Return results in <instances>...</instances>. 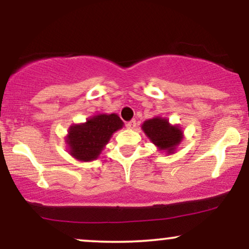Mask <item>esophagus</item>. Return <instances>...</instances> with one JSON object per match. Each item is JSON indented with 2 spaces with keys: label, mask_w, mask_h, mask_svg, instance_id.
<instances>
[{
  "label": "esophagus",
  "mask_w": 249,
  "mask_h": 249,
  "mask_svg": "<svg viewBox=\"0 0 249 249\" xmlns=\"http://www.w3.org/2000/svg\"><path fill=\"white\" fill-rule=\"evenodd\" d=\"M126 126H127V128H134V127H136V121H134V119H132V121L127 122L126 123Z\"/></svg>",
  "instance_id": "esophagus-1"
}]
</instances>
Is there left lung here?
Wrapping results in <instances>:
<instances>
[{"label":"left lung","mask_w":249,"mask_h":249,"mask_svg":"<svg viewBox=\"0 0 249 249\" xmlns=\"http://www.w3.org/2000/svg\"><path fill=\"white\" fill-rule=\"evenodd\" d=\"M142 131L160 151L173 153L182 139V131L178 125H171L166 118L156 117L142 124Z\"/></svg>","instance_id":"1"}]
</instances>
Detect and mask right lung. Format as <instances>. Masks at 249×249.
Wrapping results in <instances>:
<instances>
[{
    "label": "right lung",
    "mask_w": 249,
    "mask_h": 249,
    "mask_svg": "<svg viewBox=\"0 0 249 249\" xmlns=\"http://www.w3.org/2000/svg\"><path fill=\"white\" fill-rule=\"evenodd\" d=\"M123 125L124 123L116 113H101L82 124H73L70 126L65 141L69 153L77 160H95L112 134L122 128Z\"/></svg>",
    "instance_id": "obj_1"
}]
</instances>
